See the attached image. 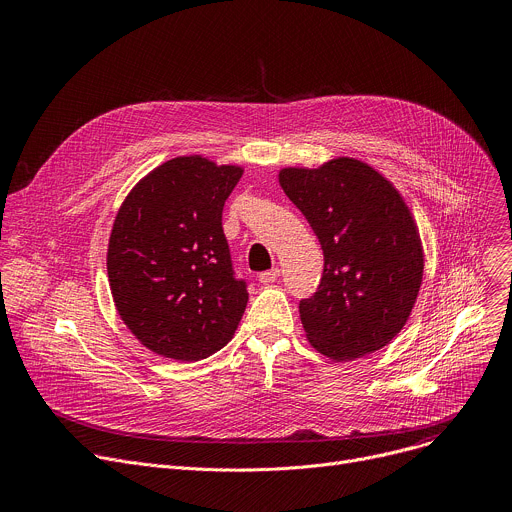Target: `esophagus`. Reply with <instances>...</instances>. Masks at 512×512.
Segmentation results:
<instances>
[{"label": "esophagus", "mask_w": 512, "mask_h": 512, "mask_svg": "<svg viewBox=\"0 0 512 512\" xmlns=\"http://www.w3.org/2000/svg\"><path fill=\"white\" fill-rule=\"evenodd\" d=\"M277 277H279V267H273V269H269V271H263V273H259V281H261L263 285H269V283H273Z\"/></svg>", "instance_id": "1"}]
</instances>
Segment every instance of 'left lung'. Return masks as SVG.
Returning <instances> with one entry per match:
<instances>
[{"label":"left lung","instance_id":"8db88e82","mask_svg":"<svg viewBox=\"0 0 512 512\" xmlns=\"http://www.w3.org/2000/svg\"><path fill=\"white\" fill-rule=\"evenodd\" d=\"M279 184L324 251L316 294L300 302L310 344L338 362L387 346L405 326L423 277L421 239L403 196L354 158L283 168Z\"/></svg>","mask_w":512,"mask_h":512}]
</instances>
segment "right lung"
I'll return each mask as SVG.
<instances>
[{
  "label": "right lung",
  "instance_id": "add662e5",
  "mask_svg": "<svg viewBox=\"0 0 512 512\" xmlns=\"http://www.w3.org/2000/svg\"><path fill=\"white\" fill-rule=\"evenodd\" d=\"M243 176L180 156L141 178L123 200L107 249L115 308L156 354L200 360L221 350L247 308L223 233V206Z\"/></svg>",
  "mask_w": 512,
  "mask_h": 512
}]
</instances>
